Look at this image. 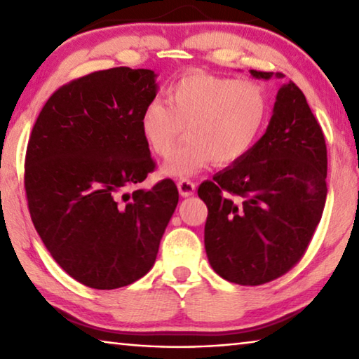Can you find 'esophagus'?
I'll use <instances>...</instances> for the list:
<instances>
[{"mask_svg":"<svg viewBox=\"0 0 359 359\" xmlns=\"http://www.w3.org/2000/svg\"><path fill=\"white\" fill-rule=\"evenodd\" d=\"M177 188H179L180 196H184V198H187V196H191V194L194 193V184H193L191 180H187V179H184V180H179Z\"/></svg>","mask_w":359,"mask_h":359,"instance_id":"1","label":"esophagus"}]
</instances>
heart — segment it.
Masks as SVG:
<instances>
[{"instance_id": "b5f03b06", "label": "heart", "mask_w": 359, "mask_h": 359, "mask_svg": "<svg viewBox=\"0 0 359 359\" xmlns=\"http://www.w3.org/2000/svg\"><path fill=\"white\" fill-rule=\"evenodd\" d=\"M141 114V133L158 156L166 158L187 128L188 141L169 158L163 172L190 177L215 161L231 165L244 158L263 131L269 104L252 81L191 72L166 90Z\"/></svg>"}]
</instances>
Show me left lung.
<instances>
[{"mask_svg":"<svg viewBox=\"0 0 359 359\" xmlns=\"http://www.w3.org/2000/svg\"><path fill=\"white\" fill-rule=\"evenodd\" d=\"M250 74L267 81L274 72ZM326 171L321 126L299 87L283 83L263 137L198 188L209 210L204 245L212 269L224 280L252 287L287 274L321 220Z\"/></svg>","mask_w":359,"mask_h":359,"instance_id":"obj_1","label":"left lung"}]
</instances>
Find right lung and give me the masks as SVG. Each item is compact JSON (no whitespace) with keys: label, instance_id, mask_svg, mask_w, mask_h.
<instances>
[{"label":"right lung","instance_id":"obj_1","mask_svg":"<svg viewBox=\"0 0 359 359\" xmlns=\"http://www.w3.org/2000/svg\"><path fill=\"white\" fill-rule=\"evenodd\" d=\"M155 79L126 66L76 79L47 100L29 136V215L52 258L85 287L114 290L147 274L177 208L171 179L125 191L155 169L139 123Z\"/></svg>","mask_w":359,"mask_h":359}]
</instances>
